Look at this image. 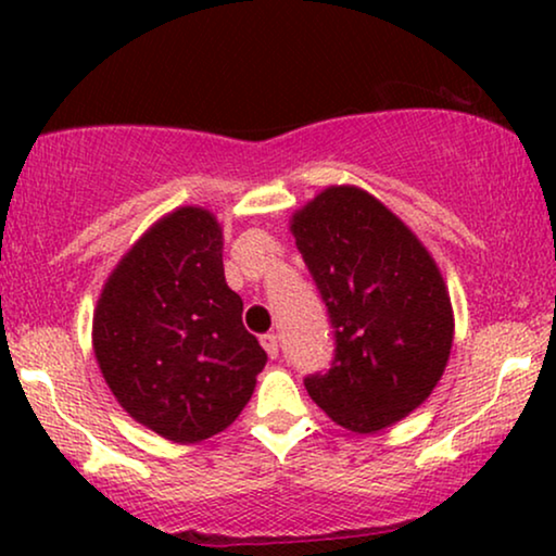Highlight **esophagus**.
<instances>
[{"label": "esophagus", "instance_id": "esophagus-1", "mask_svg": "<svg viewBox=\"0 0 556 556\" xmlns=\"http://www.w3.org/2000/svg\"><path fill=\"white\" fill-rule=\"evenodd\" d=\"M261 344H263L265 352H268L270 359H276V356H278V337H276V333H263Z\"/></svg>", "mask_w": 556, "mask_h": 556}]
</instances>
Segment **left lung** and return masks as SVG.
Returning a JSON list of instances; mask_svg holds the SVG:
<instances>
[{
	"label": "left lung",
	"instance_id": "left-lung-1",
	"mask_svg": "<svg viewBox=\"0 0 556 556\" xmlns=\"http://www.w3.org/2000/svg\"><path fill=\"white\" fill-rule=\"evenodd\" d=\"M291 232L333 326V359L303 379L311 400L352 432H377L420 407L443 377L453 308L413 230L356 187H329Z\"/></svg>",
	"mask_w": 556,
	"mask_h": 556
}]
</instances>
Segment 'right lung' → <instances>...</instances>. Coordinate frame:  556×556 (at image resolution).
<instances>
[{"instance_id":"obj_1","label":"right lung","mask_w":556,"mask_h":556,"mask_svg":"<svg viewBox=\"0 0 556 556\" xmlns=\"http://www.w3.org/2000/svg\"><path fill=\"white\" fill-rule=\"evenodd\" d=\"M93 352L121 407L162 438L200 443L235 422L268 354L225 283L212 212L174 210L128 250L98 299Z\"/></svg>"}]
</instances>
